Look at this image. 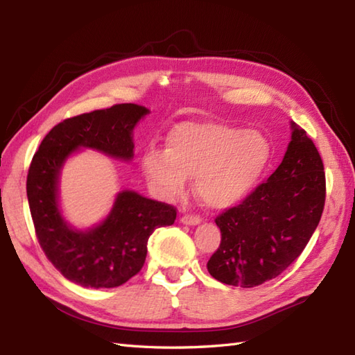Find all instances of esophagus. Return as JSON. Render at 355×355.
<instances>
[{
    "label": "esophagus",
    "mask_w": 355,
    "mask_h": 355,
    "mask_svg": "<svg viewBox=\"0 0 355 355\" xmlns=\"http://www.w3.org/2000/svg\"><path fill=\"white\" fill-rule=\"evenodd\" d=\"M180 221H182L183 224H187V225H197L201 223V218L198 215H183Z\"/></svg>",
    "instance_id": "34e87169"
}]
</instances>
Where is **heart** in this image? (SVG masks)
Segmentation results:
<instances>
[{
	"label": "heart",
	"instance_id": "obj_1",
	"mask_svg": "<svg viewBox=\"0 0 355 355\" xmlns=\"http://www.w3.org/2000/svg\"><path fill=\"white\" fill-rule=\"evenodd\" d=\"M273 148L259 131L223 123H182L166 139V149L149 148L141 171L155 192L175 200L195 178V192L206 206L221 210L243 202L259 184Z\"/></svg>",
	"mask_w": 355,
	"mask_h": 355
}]
</instances>
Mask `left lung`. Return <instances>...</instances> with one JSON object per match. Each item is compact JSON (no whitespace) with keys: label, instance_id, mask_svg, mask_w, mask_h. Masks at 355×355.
I'll list each match as a JSON object with an SVG mask.
<instances>
[{"label":"left lung","instance_id":"1","mask_svg":"<svg viewBox=\"0 0 355 355\" xmlns=\"http://www.w3.org/2000/svg\"><path fill=\"white\" fill-rule=\"evenodd\" d=\"M282 163L241 205L216 216L221 244L207 270L223 284L252 288L275 279L304 252L325 206L318 148L291 123Z\"/></svg>","mask_w":355,"mask_h":355}]
</instances>
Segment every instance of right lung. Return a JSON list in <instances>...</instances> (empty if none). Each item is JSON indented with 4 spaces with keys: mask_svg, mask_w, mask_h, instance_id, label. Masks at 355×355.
Returning <instances> with one entry per match:
<instances>
[{
    "mask_svg": "<svg viewBox=\"0 0 355 355\" xmlns=\"http://www.w3.org/2000/svg\"><path fill=\"white\" fill-rule=\"evenodd\" d=\"M148 112L140 105L119 103L65 119L45 135L32 158L27 198L36 238L49 261L74 284L114 288L130 281L145 263L153 232L175 221V207L134 191L117 193L108 216L87 230L73 229L59 209L58 183L67 158L79 148H92L131 160L132 130Z\"/></svg>",
    "mask_w": 355,
    "mask_h": 355,
    "instance_id": "obj_1",
    "label": "right lung"
}]
</instances>
